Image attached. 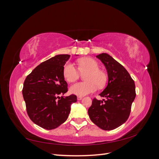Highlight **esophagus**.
I'll list each match as a JSON object with an SVG mask.
<instances>
[{
  "label": "esophagus",
  "mask_w": 159,
  "mask_h": 159,
  "mask_svg": "<svg viewBox=\"0 0 159 159\" xmlns=\"http://www.w3.org/2000/svg\"><path fill=\"white\" fill-rule=\"evenodd\" d=\"M82 99H83L82 96H77V99H78V100H81Z\"/></svg>",
  "instance_id": "1"
}]
</instances>
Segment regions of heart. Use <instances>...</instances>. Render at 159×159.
Here are the masks:
<instances>
[{"instance_id":"heart-1","label":"heart","mask_w":159,"mask_h":159,"mask_svg":"<svg viewBox=\"0 0 159 159\" xmlns=\"http://www.w3.org/2000/svg\"><path fill=\"white\" fill-rule=\"evenodd\" d=\"M78 64L79 68L72 62L66 63L63 68V76L69 83L75 82L78 79L80 72L85 73L84 79L86 81L72 84L70 88V93L83 96L93 93L97 89L98 86L102 87L106 84L107 80L106 73L99 69V64L94 59L91 57L80 59Z\"/></svg>"}]
</instances>
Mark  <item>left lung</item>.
I'll return each instance as SVG.
<instances>
[{
    "label": "left lung",
    "instance_id": "obj_1",
    "mask_svg": "<svg viewBox=\"0 0 159 159\" xmlns=\"http://www.w3.org/2000/svg\"><path fill=\"white\" fill-rule=\"evenodd\" d=\"M96 57L105 66L108 83L99 94L106 99L93 98L88 114L98 127L110 131L123 125L129 116L136 95L135 83L127 70L108 54L101 53Z\"/></svg>",
    "mask_w": 159,
    "mask_h": 159
}]
</instances>
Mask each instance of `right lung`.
Masks as SVG:
<instances>
[{"label":"right lung","instance_id":"add662e5","mask_svg":"<svg viewBox=\"0 0 159 159\" xmlns=\"http://www.w3.org/2000/svg\"><path fill=\"white\" fill-rule=\"evenodd\" d=\"M69 55H58L42 62L27 76L22 94L30 120L47 130L53 129L67 120L76 95L64 97L68 84L63 68Z\"/></svg>","mask_w":159,"mask_h":159}]
</instances>
